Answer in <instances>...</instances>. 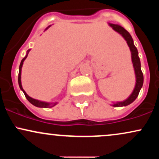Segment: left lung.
Masks as SVG:
<instances>
[{
	"label": "left lung",
	"instance_id": "1",
	"mask_svg": "<svg viewBox=\"0 0 159 159\" xmlns=\"http://www.w3.org/2000/svg\"><path fill=\"white\" fill-rule=\"evenodd\" d=\"M108 25L112 27V29L120 34L124 39L126 41L128 45H129V49L131 52V57H132V62L133 64V68H134V74H135V86L134 87L132 93L130 94V96L128 97L126 99L123 100L121 102H112L113 107H124L127 106V105H130L132 103L136 98L138 97V94H139L140 89L143 87V75L141 71V65H140V58L138 57V49L134 45V41L132 36L130 35L129 32L127 31L125 29H124L123 27H121L119 25H115V24L108 23Z\"/></svg>",
	"mask_w": 159,
	"mask_h": 159
}]
</instances>
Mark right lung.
<instances>
[{
    "label": "right lung",
    "instance_id": "right-lung-1",
    "mask_svg": "<svg viewBox=\"0 0 159 159\" xmlns=\"http://www.w3.org/2000/svg\"><path fill=\"white\" fill-rule=\"evenodd\" d=\"M51 25H49L48 27H46L45 28V30H46L47 29H48V27H50ZM30 51V49H28V50L27 51V54L26 55H25V57L23 58L22 60H21V63H20V66H19V78H18V81H19V87L20 89H21V90L23 91L24 94H25V97L27 98V99L28 100L29 102H30V103L32 104V105H34V106L36 107H45V108H48V107H52L54 106H55V105L57 104L58 102H43V101H40V100H38V99H35V98H33L30 97V96H29L27 94V93L25 92V90H24L23 87H22V85H21V68H22V66H23V63H24V61H25V59L27 58V54H28L29 52Z\"/></svg>",
    "mask_w": 159,
    "mask_h": 159
}]
</instances>
